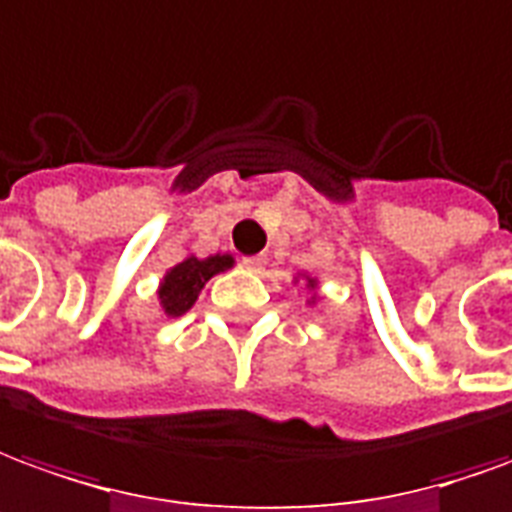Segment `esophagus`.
Segmentation results:
<instances>
[{"instance_id": "34e87169", "label": "esophagus", "mask_w": 512, "mask_h": 512, "mask_svg": "<svg viewBox=\"0 0 512 512\" xmlns=\"http://www.w3.org/2000/svg\"><path fill=\"white\" fill-rule=\"evenodd\" d=\"M264 264H267V259H264V256H248V259H242V267H245V270H250V273H262Z\"/></svg>"}]
</instances>
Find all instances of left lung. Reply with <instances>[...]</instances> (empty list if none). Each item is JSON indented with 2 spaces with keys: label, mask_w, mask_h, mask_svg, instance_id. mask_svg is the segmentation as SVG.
<instances>
[{
  "label": "left lung",
  "mask_w": 512,
  "mask_h": 512,
  "mask_svg": "<svg viewBox=\"0 0 512 512\" xmlns=\"http://www.w3.org/2000/svg\"><path fill=\"white\" fill-rule=\"evenodd\" d=\"M300 278H303V281H306V289H308V292H311V297H308V306H314V303H317V300H320V295H317V286H320V281H317V278H314V275H308V273H297L295 284H297V281H300Z\"/></svg>",
  "instance_id": "obj_1"
}]
</instances>
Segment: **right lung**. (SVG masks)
<instances>
[{
    "label": "right lung",
    "mask_w": 512,
    "mask_h": 512,
    "mask_svg": "<svg viewBox=\"0 0 512 512\" xmlns=\"http://www.w3.org/2000/svg\"><path fill=\"white\" fill-rule=\"evenodd\" d=\"M231 267H234V256L231 253H212L206 259L195 256V253H187L159 281V311L165 317H181V314H187L195 306V300L201 295L206 281H212L215 275L226 273Z\"/></svg>",
    "instance_id": "add662e5"
}]
</instances>
